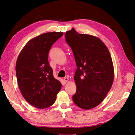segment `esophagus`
Listing matches in <instances>:
<instances>
[{"mask_svg":"<svg viewBox=\"0 0 135 135\" xmlns=\"http://www.w3.org/2000/svg\"><path fill=\"white\" fill-rule=\"evenodd\" d=\"M64 81L65 83H67L69 81V78H67V77H65L64 78Z\"/></svg>","mask_w":135,"mask_h":135,"instance_id":"34e87169","label":"esophagus"}]
</instances>
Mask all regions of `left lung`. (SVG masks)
Wrapping results in <instances>:
<instances>
[{
    "mask_svg": "<svg viewBox=\"0 0 135 135\" xmlns=\"http://www.w3.org/2000/svg\"><path fill=\"white\" fill-rule=\"evenodd\" d=\"M65 39L77 66L74 76L76 92L73 100L80 108L93 109L104 100L114 82L110 53L99 37L79 34L74 28L66 32Z\"/></svg>",
    "mask_w": 135,
    "mask_h": 135,
    "instance_id": "8db88e82",
    "label": "left lung"
}]
</instances>
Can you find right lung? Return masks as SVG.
Here are the masks:
<instances>
[{
	"mask_svg": "<svg viewBox=\"0 0 135 135\" xmlns=\"http://www.w3.org/2000/svg\"><path fill=\"white\" fill-rule=\"evenodd\" d=\"M63 32H49L30 40L21 50L16 62L19 88L25 100L37 109L52 105L61 84L53 76L48 61L52 44Z\"/></svg>",
	"mask_w": 135,
	"mask_h": 135,
	"instance_id": "right-lung-1",
	"label": "right lung"
}]
</instances>
